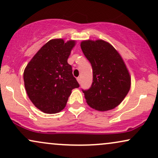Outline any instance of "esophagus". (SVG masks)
Wrapping results in <instances>:
<instances>
[{
  "label": "esophagus",
  "mask_w": 158,
  "mask_h": 158,
  "mask_svg": "<svg viewBox=\"0 0 158 158\" xmlns=\"http://www.w3.org/2000/svg\"><path fill=\"white\" fill-rule=\"evenodd\" d=\"M77 79L78 82H79V83H80V81H81V78H80V77H78Z\"/></svg>",
  "instance_id": "esophagus-1"
}]
</instances>
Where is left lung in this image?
Returning a JSON list of instances; mask_svg holds the SVG:
<instances>
[{"label": "left lung", "instance_id": "left-lung-1", "mask_svg": "<svg viewBox=\"0 0 158 158\" xmlns=\"http://www.w3.org/2000/svg\"><path fill=\"white\" fill-rule=\"evenodd\" d=\"M81 48L93 68V83L83 90L87 104L98 111L113 110L121 103L131 86V77L122 57L107 42L83 40Z\"/></svg>", "mask_w": 158, "mask_h": 158}]
</instances>
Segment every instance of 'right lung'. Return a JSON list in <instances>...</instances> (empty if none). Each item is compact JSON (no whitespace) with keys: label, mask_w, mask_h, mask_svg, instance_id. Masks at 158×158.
<instances>
[{"label":"right lung","mask_w":158,"mask_h":158,"mask_svg":"<svg viewBox=\"0 0 158 158\" xmlns=\"http://www.w3.org/2000/svg\"><path fill=\"white\" fill-rule=\"evenodd\" d=\"M75 40L53 39L45 43L24 70L28 98L45 113H56L66 106L71 90L79 87L68 63Z\"/></svg>","instance_id":"obj_1"}]
</instances>
